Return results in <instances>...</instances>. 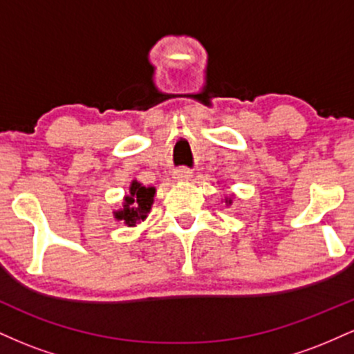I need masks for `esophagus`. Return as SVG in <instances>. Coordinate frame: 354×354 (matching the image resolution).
I'll use <instances>...</instances> for the list:
<instances>
[{
  "instance_id": "34e87169",
  "label": "esophagus",
  "mask_w": 354,
  "mask_h": 354,
  "mask_svg": "<svg viewBox=\"0 0 354 354\" xmlns=\"http://www.w3.org/2000/svg\"><path fill=\"white\" fill-rule=\"evenodd\" d=\"M191 176H193V174H191L189 169H186V168L176 169V171H174V174H173V178L176 181H189Z\"/></svg>"
}]
</instances>
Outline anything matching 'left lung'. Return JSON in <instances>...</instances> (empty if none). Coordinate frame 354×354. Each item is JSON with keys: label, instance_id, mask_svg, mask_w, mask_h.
<instances>
[{"label": "left lung", "instance_id": "left-lung-1", "mask_svg": "<svg viewBox=\"0 0 354 354\" xmlns=\"http://www.w3.org/2000/svg\"><path fill=\"white\" fill-rule=\"evenodd\" d=\"M221 201H225L226 206H231V203H233V196H225Z\"/></svg>", "mask_w": 354, "mask_h": 354}]
</instances>
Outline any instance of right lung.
Masks as SVG:
<instances>
[{"instance_id":"1","label":"right lung","mask_w":354,"mask_h":354,"mask_svg":"<svg viewBox=\"0 0 354 354\" xmlns=\"http://www.w3.org/2000/svg\"><path fill=\"white\" fill-rule=\"evenodd\" d=\"M154 186H143L140 181L133 180L129 185V193L123 198V206L113 211V216L116 221H123L128 228H135L148 218L154 203Z\"/></svg>"}]
</instances>
